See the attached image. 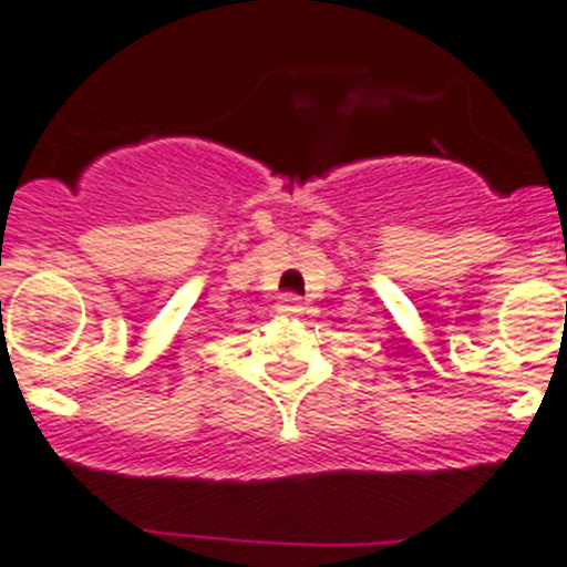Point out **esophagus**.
Segmentation results:
<instances>
[{
    "instance_id": "34e87169",
    "label": "esophagus",
    "mask_w": 567,
    "mask_h": 567,
    "mask_svg": "<svg viewBox=\"0 0 567 567\" xmlns=\"http://www.w3.org/2000/svg\"><path fill=\"white\" fill-rule=\"evenodd\" d=\"M280 316H298L301 312V298H295V295H280L278 307H275Z\"/></svg>"
}]
</instances>
